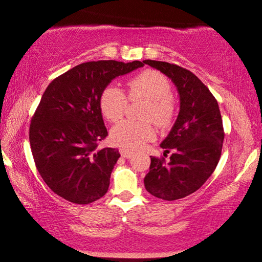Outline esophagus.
<instances>
[{
	"instance_id": "34e87169",
	"label": "esophagus",
	"mask_w": 262,
	"mask_h": 262,
	"mask_svg": "<svg viewBox=\"0 0 262 262\" xmlns=\"http://www.w3.org/2000/svg\"><path fill=\"white\" fill-rule=\"evenodd\" d=\"M120 155H122V157L124 158H131L134 156V152H131V151H128L126 149H120Z\"/></svg>"
}]
</instances>
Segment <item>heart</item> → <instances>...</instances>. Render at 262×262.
I'll list each match as a JSON object with an SVG mask.
<instances>
[{
  "mask_svg": "<svg viewBox=\"0 0 262 262\" xmlns=\"http://www.w3.org/2000/svg\"><path fill=\"white\" fill-rule=\"evenodd\" d=\"M127 89L128 97L144 98L149 103L144 111V118L154 120L158 126L171 123L176 106L171 97V85L165 75L155 70H145L127 81ZM99 105L105 118L116 122L124 115L127 97L118 86L107 85L100 94ZM150 120H120L111 130L112 143L126 150L139 149L155 138V128Z\"/></svg>",
  "mask_w": 262,
  "mask_h": 262,
  "instance_id": "1",
  "label": "heart"
}]
</instances>
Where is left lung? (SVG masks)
<instances>
[{
  "mask_svg": "<svg viewBox=\"0 0 262 262\" xmlns=\"http://www.w3.org/2000/svg\"><path fill=\"white\" fill-rule=\"evenodd\" d=\"M143 62L171 79L180 94V113L161 143L164 156L172 154L168 162L151 156L144 184L157 199L180 200L200 189L214 172L225 138L222 117L217 100L190 71L164 61Z\"/></svg>",
  "mask_w": 262,
  "mask_h": 262,
  "instance_id": "1",
  "label": "left lung"
}]
</instances>
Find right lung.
Masks as SVG:
<instances>
[{"mask_svg": "<svg viewBox=\"0 0 262 262\" xmlns=\"http://www.w3.org/2000/svg\"><path fill=\"white\" fill-rule=\"evenodd\" d=\"M144 62L116 60L84 62L55 78L42 94L29 126L36 169L49 189L77 204H89L108 190L120 155L98 149L107 136L99 98L113 79Z\"/></svg>", "mask_w": 262, "mask_h": 262, "instance_id": "1", "label": "right lung"}]
</instances>
